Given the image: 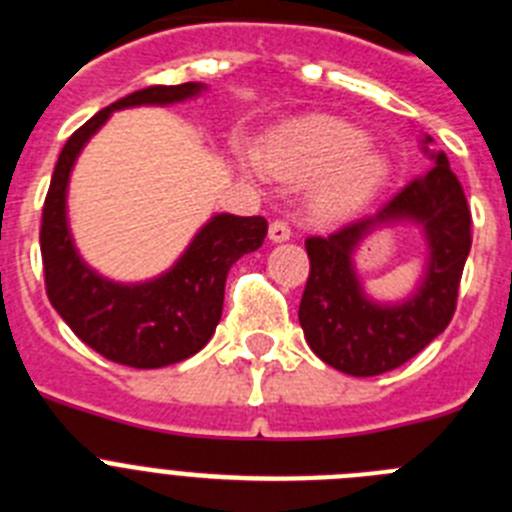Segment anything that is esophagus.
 Here are the masks:
<instances>
[{
    "label": "esophagus",
    "instance_id": "obj_1",
    "mask_svg": "<svg viewBox=\"0 0 512 512\" xmlns=\"http://www.w3.org/2000/svg\"><path fill=\"white\" fill-rule=\"evenodd\" d=\"M289 235H292V228H289L287 220H274V223L269 225V238L274 243L289 241Z\"/></svg>",
    "mask_w": 512,
    "mask_h": 512
}]
</instances>
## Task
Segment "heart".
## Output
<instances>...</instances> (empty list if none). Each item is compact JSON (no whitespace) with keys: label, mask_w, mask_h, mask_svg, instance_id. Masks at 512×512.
Returning <instances> with one entry per match:
<instances>
[{"label":"heart","mask_w":512,"mask_h":512,"mask_svg":"<svg viewBox=\"0 0 512 512\" xmlns=\"http://www.w3.org/2000/svg\"><path fill=\"white\" fill-rule=\"evenodd\" d=\"M259 161L284 179L325 174L312 192L318 217H343L364 205L384 179L382 156L364 146V133L338 117H307L264 140Z\"/></svg>","instance_id":"heart-1"}]
</instances>
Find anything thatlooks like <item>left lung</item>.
<instances>
[{
  "label": "left lung",
  "instance_id": "left-lung-1",
  "mask_svg": "<svg viewBox=\"0 0 512 512\" xmlns=\"http://www.w3.org/2000/svg\"><path fill=\"white\" fill-rule=\"evenodd\" d=\"M431 158V169L405 184L377 215L305 241L310 277L302 292L300 325L312 351L338 372L351 377L392 372L420 354L454 318L461 271L472 248V212L446 153ZM400 219L424 225L432 256L413 298L400 306H377L360 292L350 253L377 224Z\"/></svg>",
  "mask_w": 512,
  "mask_h": 512
}]
</instances>
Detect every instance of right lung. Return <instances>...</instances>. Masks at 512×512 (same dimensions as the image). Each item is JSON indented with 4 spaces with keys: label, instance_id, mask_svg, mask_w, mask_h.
Returning <instances> with one entry per match:
<instances>
[{
    "label": "right lung",
    "instance_id": "1",
    "mask_svg": "<svg viewBox=\"0 0 512 512\" xmlns=\"http://www.w3.org/2000/svg\"><path fill=\"white\" fill-rule=\"evenodd\" d=\"M202 84L146 87L99 110L66 140L40 223V253L48 300L81 341L104 359L133 369H158L194 356L223 315L225 279L243 253L264 243L261 215H215L164 277L146 284H115L94 274L76 253L66 225V187L84 143L122 107L174 104L200 94Z\"/></svg>",
    "mask_w": 512,
    "mask_h": 512
}]
</instances>
